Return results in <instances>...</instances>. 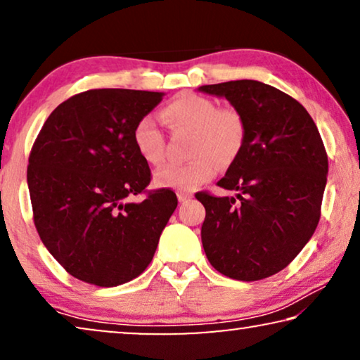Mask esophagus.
Listing matches in <instances>:
<instances>
[{
	"label": "esophagus",
	"instance_id": "esophagus-1",
	"mask_svg": "<svg viewBox=\"0 0 360 360\" xmlns=\"http://www.w3.org/2000/svg\"><path fill=\"white\" fill-rule=\"evenodd\" d=\"M176 196H179L180 203H185V201H188L191 198V195L186 193V191H179V193H176Z\"/></svg>",
	"mask_w": 360,
	"mask_h": 360
}]
</instances>
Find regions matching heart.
Listing matches in <instances>:
<instances>
[{
	"mask_svg": "<svg viewBox=\"0 0 360 360\" xmlns=\"http://www.w3.org/2000/svg\"><path fill=\"white\" fill-rule=\"evenodd\" d=\"M172 132H191L188 164H169L154 175L162 188L193 191L210 181L219 167L238 159L245 142V122L234 108H218L210 98L196 93H181L162 111ZM132 144L141 159L157 165L165 157V139L150 115L142 116L132 127Z\"/></svg>",
	"mask_w": 360,
	"mask_h": 360,
	"instance_id": "1",
	"label": "heart"
}]
</instances>
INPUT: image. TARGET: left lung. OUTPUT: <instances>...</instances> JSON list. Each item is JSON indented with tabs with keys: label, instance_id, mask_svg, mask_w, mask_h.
<instances>
[{
	"label": "left lung",
	"instance_id": "left-lung-1",
	"mask_svg": "<svg viewBox=\"0 0 360 360\" xmlns=\"http://www.w3.org/2000/svg\"><path fill=\"white\" fill-rule=\"evenodd\" d=\"M224 96L245 122L238 159L218 181L236 196L200 191L201 243L219 274L255 282L280 272L311 238L321 216L328 154L308 111L287 93L255 80L203 85Z\"/></svg>",
	"mask_w": 360,
	"mask_h": 360
}]
</instances>
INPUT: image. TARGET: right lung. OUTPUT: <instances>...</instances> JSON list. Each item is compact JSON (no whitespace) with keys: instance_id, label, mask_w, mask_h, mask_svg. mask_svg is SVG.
Returning a JSON list of instances; mask_svg holds the SVG:
<instances>
[{"instance_id":"1","label":"right lung","mask_w":360,"mask_h":360,"mask_svg":"<svg viewBox=\"0 0 360 360\" xmlns=\"http://www.w3.org/2000/svg\"><path fill=\"white\" fill-rule=\"evenodd\" d=\"M164 93L101 88L68 98L51 112L27 165L34 224L72 277L116 287L139 277L154 257L179 200L147 190L149 164L132 127ZM144 194L142 202H132Z\"/></svg>"}]
</instances>
